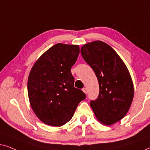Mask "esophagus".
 <instances>
[{
	"mask_svg": "<svg viewBox=\"0 0 150 150\" xmlns=\"http://www.w3.org/2000/svg\"><path fill=\"white\" fill-rule=\"evenodd\" d=\"M82 90H83V92H84V93H85L86 94H87V89H86V88H83V89H82Z\"/></svg>",
	"mask_w": 150,
	"mask_h": 150,
	"instance_id": "1",
	"label": "esophagus"
}]
</instances>
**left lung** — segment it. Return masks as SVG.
Here are the masks:
<instances>
[{"label":"left lung","instance_id":"1","mask_svg":"<svg viewBox=\"0 0 150 150\" xmlns=\"http://www.w3.org/2000/svg\"><path fill=\"white\" fill-rule=\"evenodd\" d=\"M81 54L93 69L99 84L98 96L90 101V107L99 122L112 125L125 116L133 99L129 71L116 52L105 42L85 44Z\"/></svg>","mask_w":150,"mask_h":150}]
</instances>
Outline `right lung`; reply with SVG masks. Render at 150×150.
<instances>
[{
	"label": "right lung",
	"instance_id": "add662e5",
	"mask_svg": "<svg viewBox=\"0 0 150 150\" xmlns=\"http://www.w3.org/2000/svg\"><path fill=\"white\" fill-rule=\"evenodd\" d=\"M79 54V45L57 43L42 54L31 69L29 101L37 117L47 125L67 123L86 98L84 92L74 87L71 72Z\"/></svg>",
	"mask_w": 150,
	"mask_h": 150
}]
</instances>
